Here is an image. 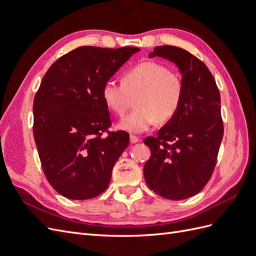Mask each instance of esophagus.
I'll return each mask as SVG.
<instances>
[{
    "label": "esophagus",
    "instance_id": "34e87169",
    "mask_svg": "<svg viewBox=\"0 0 256 256\" xmlns=\"http://www.w3.org/2000/svg\"><path fill=\"white\" fill-rule=\"evenodd\" d=\"M138 141H140V138H138L136 136H134V134H130V142L134 144V143H138Z\"/></svg>",
    "mask_w": 256,
    "mask_h": 256
}]
</instances>
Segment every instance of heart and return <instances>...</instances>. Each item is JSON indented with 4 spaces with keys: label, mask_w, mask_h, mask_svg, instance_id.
<instances>
[{
    "label": "heart",
    "mask_w": 256,
    "mask_h": 256,
    "mask_svg": "<svg viewBox=\"0 0 256 256\" xmlns=\"http://www.w3.org/2000/svg\"><path fill=\"white\" fill-rule=\"evenodd\" d=\"M134 98L136 109L124 118L118 127L129 132H143L154 122L172 120L182 104L184 83L180 76L154 60L138 64L122 74V83L108 81L102 96L114 114H125Z\"/></svg>",
    "instance_id": "obj_1"
}]
</instances>
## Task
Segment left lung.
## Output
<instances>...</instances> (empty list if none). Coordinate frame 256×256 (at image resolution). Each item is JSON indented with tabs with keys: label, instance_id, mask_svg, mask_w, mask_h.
Here are the masks:
<instances>
[{
	"label": "left lung",
	"instance_id": "8db88e82",
	"mask_svg": "<svg viewBox=\"0 0 256 256\" xmlns=\"http://www.w3.org/2000/svg\"><path fill=\"white\" fill-rule=\"evenodd\" d=\"M173 62L182 74L184 96L172 120L147 136L150 158L144 166L147 186L158 196L180 200L198 194L210 180L223 138L221 99L212 72L193 54L160 46L150 58Z\"/></svg>",
	"mask_w": 256,
	"mask_h": 256
}]
</instances>
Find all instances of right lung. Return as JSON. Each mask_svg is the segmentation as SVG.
I'll return each mask as SVG.
<instances>
[{
  "instance_id": "1",
  "label": "right lung",
  "mask_w": 256,
  "mask_h": 256,
  "mask_svg": "<svg viewBox=\"0 0 256 256\" xmlns=\"http://www.w3.org/2000/svg\"><path fill=\"white\" fill-rule=\"evenodd\" d=\"M138 51L84 46L60 56L44 76L34 97L33 134L44 176L63 196L88 200L109 186L129 134L108 130L111 118L102 90Z\"/></svg>"
}]
</instances>
